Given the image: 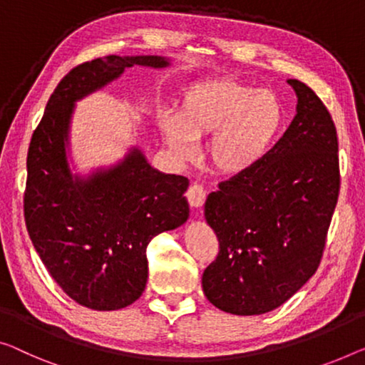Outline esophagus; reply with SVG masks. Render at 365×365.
<instances>
[{"mask_svg": "<svg viewBox=\"0 0 365 365\" xmlns=\"http://www.w3.org/2000/svg\"><path fill=\"white\" fill-rule=\"evenodd\" d=\"M206 195L208 193H206V190L201 187V185H198V183L192 185L187 192V198H188L190 206H192V208H201L206 201Z\"/></svg>", "mask_w": 365, "mask_h": 365, "instance_id": "esophagus-1", "label": "esophagus"}]
</instances>
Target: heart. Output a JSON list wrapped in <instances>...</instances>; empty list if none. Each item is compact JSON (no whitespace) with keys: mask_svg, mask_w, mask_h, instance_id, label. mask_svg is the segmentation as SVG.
<instances>
[{"mask_svg":"<svg viewBox=\"0 0 365 365\" xmlns=\"http://www.w3.org/2000/svg\"><path fill=\"white\" fill-rule=\"evenodd\" d=\"M165 144L180 159H192L198 139L208 144L211 165L222 175H237L257 164L274 143L284 110L274 93L231 78L200 80L188 85L175 111L160 114Z\"/></svg>","mask_w":365,"mask_h":365,"instance_id":"obj_1","label":"heart"}]
</instances>
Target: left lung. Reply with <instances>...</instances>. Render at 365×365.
<instances>
[{
    "label": "left lung",
    "instance_id": "obj_1",
    "mask_svg": "<svg viewBox=\"0 0 365 365\" xmlns=\"http://www.w3.org/2000/svg\"><path fill=\"white\" fill-rule=\"evenodd\" d=\"M287 81L298 101L284 138L205 203L220 252L201 287L210 303L239 317L279 308L312 279L338 203L333 118L309 86Z\"/></svg>",
    "mask_w": 365,
    "mask_h": 365
}]
</instances>
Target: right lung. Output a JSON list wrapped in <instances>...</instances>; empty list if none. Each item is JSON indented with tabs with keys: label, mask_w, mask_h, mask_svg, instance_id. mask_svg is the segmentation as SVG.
Here are the masks:
<instances>
[{
	"label": "right lung",
	"mask_w": 365,
	"mask_h": 365,
	"mask_svg": "<svg viewBox=\"0 0 365 365\" xmlns=\"http://www.w3.org/2000/svg\"><path fill=\"white\" fill-rule=\"evenodd\" d=\"M139 65L167 68L162 56H108L70 70L52 96L27 152L24 217L48 274L81 307L113 312L143 295L150 239L185 225L188 178L149 164L139 145L90 173L73 172L75 106Z\"/></svg>",
	"instance_id": "obj_1"
}]
</instances>
